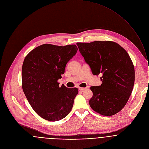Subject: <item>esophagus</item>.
<instances>
[{"instance_id":"esophagus-1","label":"esophagus","mask_w":149,"mask_h":149,"mask_svg":"<svg viewBox=\"0 0 149 149\" xmlns=\"http://www.w3.org/2000/svg\"><path fill=\"white\" fill-rule=\"evenodd\" d=\"M87 88H81V87H79V90H80V91H84V90H86Z\"/></svg>"}]
</instances>
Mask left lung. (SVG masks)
Segmentation results:
<instances>
[{"label": "left lung", "mask_w": 149, "mask_h": 149, "mask_svg": "<svg viewBox=\"0 0 149 149\" xmlns=\"http://www.w3.org/2000/svg\"><path fill=\"white\" fill-rule=\"evenodd\" d=\"M76 45L93 74H102L101 85L90 87L93 93L91 107L103 116L117 113L128 102L134 85L135 69L128 54L110 41Z\"/></svg>", "instance_id": "1"}]
</instances>
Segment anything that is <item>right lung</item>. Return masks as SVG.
Listing matches in <instances>:
<instances>
[{
	"label": "right lung",
	"mask_w": 149,
	"mask_h": 149,
	"mask_svg": "<svg viewBox=\"0 0 149 149\" xmlns=\"http://www.w3.org/2000/svg\"><path fill=\"white\" fill-rule=\"evenodd\" d=\"M78 49L74 45L58 46L45 44L32 50L22 68L23 91L29 104L43 118L56 121L71 111L77 88L59 86L67 63Z\"/></svg>",
	"instance_id": "right-lung-1"
}]
</instances>
